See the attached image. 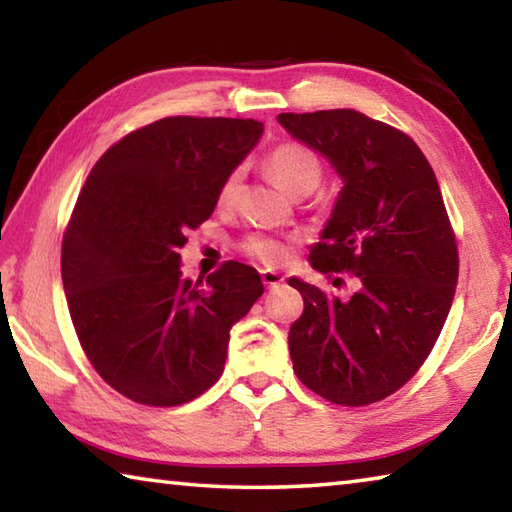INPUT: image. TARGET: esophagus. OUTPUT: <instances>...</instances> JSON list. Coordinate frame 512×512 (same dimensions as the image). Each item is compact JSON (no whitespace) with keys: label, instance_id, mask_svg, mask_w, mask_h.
<instances>
[{"label":"esophagus","instance_id":"1","mask_svg":"<svg viewBox=\"0 0 512 512\" xmlns=\"http://www.w3.org/2000/svg\"><path fill=\"white\" fill-rule=\"evenodd\" d=\"M262 282L266 284L268 289L280 287V284L284 282V275H282V273H277V271H273V268H262Z\"/></svg>","mask_w":512,"mask_h":512}]
</instances>
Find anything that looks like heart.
<instances>
[{
	"instance_id": "1",
	"label": "heart",
	"mask_w": 512,
	"mask_h": 512,
	"mask_svg": "<svg viewBox=\"0 0 512 512\" xmlns=\"http://www.w3.org/2000/svg\"><path fill=\"white\" fill-rule=\"evenodd\" d=\"M266 169L277 180L284 192L291 196H307L316 192L320 180H323V164H320L318 155L309 151L307 146L300 144H282L266 158ZM239 189V171H232L228 178L223 180L219 201L232 203ZM246 253L257 257L264 264H280L289 255V246L280 239L271 237H250L246 244Z\"/></svg>"
}]
</instances>
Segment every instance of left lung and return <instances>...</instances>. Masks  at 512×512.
<instances>
[{"label": "left lung", "instance_id": "1", "mask_svg": "<svg viewBox=\"0 0 512 512\" xmlns=\"http://www.w3.org/2000/svg\"><path fill=\"white\" fill-rule=\"evenodd\" d=\"M277 121L343 183L311 266L359 280L341 300L289 277L305 300L289 329L293 370L334 404L379 402L415 375L452 309L458 253L436 173L409 135L359 110L282 112Z\"/></svg>", "mask_w": 512, "mask_h": 512}]
</instances>
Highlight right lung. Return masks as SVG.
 I'll use <instances>...</instances> for the list:
<instances>
[{
  "label": "right lung",
  "instance_id": "right-lung-1",
  "mask_svg": "<svg viewBox=\"0 0 512 512\" xmlns=\"http://www.w3.org/2000/svg\"><path fill=\"white\" fill-rule=\"evenodd\" d=\"M262 133L255 119H158L103 153L85 180L63 239V287L94 370L128 400L178 406L205 393L232 325L264 293L239 262L192 282L178 253Z\"/></svg>",
  "mask_w": 512,
  "mask_h": 512
}]
</instances>
